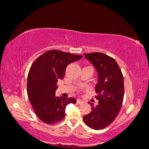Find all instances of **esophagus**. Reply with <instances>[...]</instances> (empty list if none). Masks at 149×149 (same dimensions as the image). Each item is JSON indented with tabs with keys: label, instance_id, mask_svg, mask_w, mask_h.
Listing matches in <instances>:
<instances>
[{
	"label": "esophagus",
	"instance_id": "esophagus-1",
	"mask_svg": "<svg viewBox=\"0 0 149 149\" xmlns=\"http://www.w3.org/2000/svg\"><path fill=\"white\" fill-rule=\"evenodd\" d=\"M77 103L78 104H80L83 103V101H82L81 100H80V99H78V100H77Z\"/></svg>",
	"mask_w": 149,
	"mask_h": 149
}]
</instances>
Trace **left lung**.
I'll return each mask as SVG.
<instances>
[{
  "mask_svg": "<svg viewBox=\"0 0 149 149\" xmlns=\"http://www.w3.org/2000/svg\"><path fill=\"white\" fill-rule=\"evenodd\" d=\"M97 74L96 85L98 104L92 105L90 114L84 116V123L94 130L107 127L118 114L124 98V78L114 59L102 53H85Z\"/></svg>",
  "mask_w": 149,
  "mask_h": 149,
  "instance_id": "1",
  "label": "left lung"
}]
</instances>
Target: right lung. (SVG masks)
I'll list each match as a JSON object with an SVG mask.
<instances>
[{"label": "right lung", "instance_id": "right-lung-1", "mask_svg": "<svg viewBox=\"0 0 149 149\" xmlns=\"http://www.w3.org/2000/svg\"><path fill=\"white\" fill-rule=\"evenodd\" d=\"M81 57L53 49L33 62L28 74L27 94L35 114L43 123L52 124L61 121L65 117L66 106L76 103L75 98L56 96L55 91L67 66Z\"/></svg>", "mask_w": 149, "mask_h": 149}]
</instances>
